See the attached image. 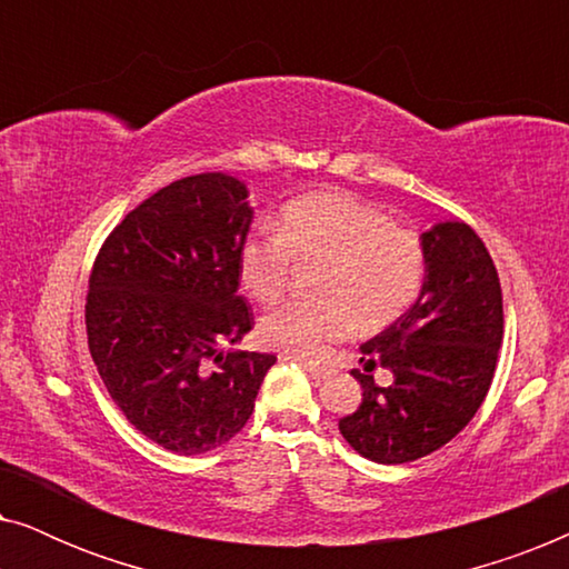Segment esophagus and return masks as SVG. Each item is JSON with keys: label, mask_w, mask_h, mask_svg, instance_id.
I'll list each match as a JSON object with an SVG mask.
<instances>
[{"label": "esophagus", "mask_w": 569, "mask_h": 569, "mask_svg": "<svg viewBox=\"0 0 569 569\" xmlns=\"http://www.w3.org/2000/svg\"><path fill=\"white\" fill-rule=\"evenodd\" d=\"M284 360H295V362H300L302 368H306L308 376H310V378H316V380H323L326 376H329V370L321 368V365H313V362H308V360H300V357H290V355H284Z\"/></svg>", "instance_id": "34e87169"}]
</instances>
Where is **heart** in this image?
<instances>
[{
	"label": "heart",
	"instance_id": "obj_1",
	"mask_svg": "<svg viewBox=\"0 0 569 569\" xmlns=\"http://www.w3.org/2000/svg\"><path fill=\"white\" fill-rule=\"evenodd\" d=\"M313 292L263 316L259 339L292 357H321L357 329L378 331L399 321L425 287V240L391 222L376 201L352 191H313L282 209L277 236L246 240L240 282L261 306H274L292 282L295 263H318Z\"/></svg>",
	"mask_w": 569,
	"mask_h": 569
}]
</instances>
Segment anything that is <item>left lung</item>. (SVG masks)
<instances>
[{
	"mask_svg": "<svg viewBox=\"0 0 569 569\" xmlns=\"http://www.w3.org/2000/svg\"><path fill=\"white\" fill-rule=\"evenodd\" d=\"M427 274L415 306L362 345L365 370L388 368L380 388L352 370L362 403L339 419L357 453L378 463H409L453 440L492 386L502 345V290L485 240L466 222L425 232Z\"/></svg>",
	"mask_w": 569,
	"mask_h": 569,
	"instance_id": "left-lung-1",
	"label": "left lung"
}]
</instances>
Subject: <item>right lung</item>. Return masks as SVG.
Here are the masks:
<instances>
[{"label": "right lung", "mask_w": 569, "mask_h": 569, "mask_svg": "<svg viewBox=\"0 0 569 569\" xmlns=\"http://www.w3.org/2000/svg\"><path fill=\"white\" fill-rule=\"evenodd\" d=\"M224 173L173 181L123 217L90 271L92 362L123 417L178 456L243 430L274 355L228 352L253 329L238 253L253 212Z\"/></svg>", "instance_id": "1"}]
</instances>
